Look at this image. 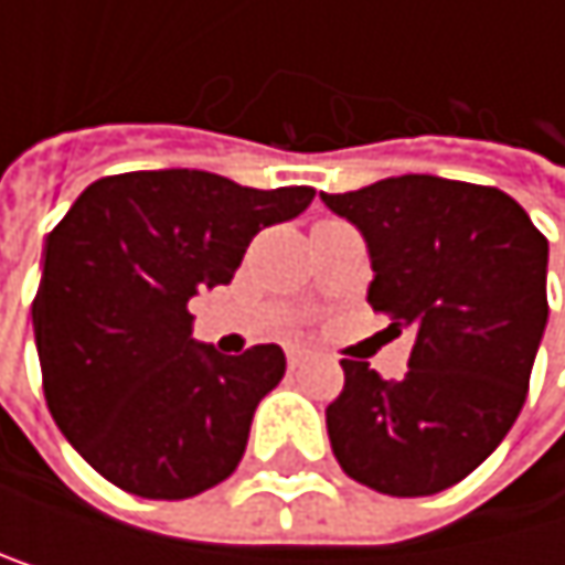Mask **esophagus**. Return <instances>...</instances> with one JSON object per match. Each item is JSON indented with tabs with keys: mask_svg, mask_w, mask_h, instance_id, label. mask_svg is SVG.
Here are the masks:
<instances>
[{
	"mask_svg": "<svg viewBox=\"0 0 565 565\" xmlns=\"http://www.w3.org/2000/svg\"><path fill=\"white\" fill-rule=\"evenodd\" d=\"M302 360H306V350H299V347H289V350H286V363H289V371H296V366H302Z\"/></svg>",
	"mask_w": 565,
	"mask_h": 565,
	"instance_id": "34e87169",
	"label": "esophagus"
}]
</instances>
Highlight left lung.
<instances>
[{
	"label": "left lung",
	"instance_id": "obj_1",
	"mask_svg": "<svg viewBox=\"0 0 565 565\" xmlns=\"http://www.w3.org/2000/svg\"><path fill=\"white\" fill-rule=\"evenodd\" d=\"M323 202L371 248L366 302L414 330L407 374L343 363L327 431L353 482L417 499L458 486L509 435L525 404L550 302V242L489 184L401 174Z\"/></svg>",
	"mask_w": 565,
	"mask_h": 565
}]
</instances>
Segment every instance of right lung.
<instances>
[{"label":"right lung","instance_id":"add662e5","mask_svg":"<svg viewBox=\"0 0 565 565\" xmlns=\"http://www.w3.org/2000/svg\"><path fill=\"white\" fill-rule=\"evenodd\" d=\"M313 188H242L209 171L94 181L43 248L33 330L56 428L117 489L191 499L238 468L286 353L194 347L188 299L232 282L248 242Z\"/></svg>","mask_w":565,"mask_h":565}]
</instances>
